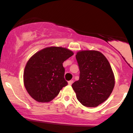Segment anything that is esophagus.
Returning a JSON list of instances; mask_svg holds the SVG:
<instances>
[{"mask_svg":"<svg viewBox=\"0 0 133 133\" xmlns=\"http://www.w3.org/2000/svg\"><path fill=\"white\" fill-rule=\"evenodd\" d=\"M73 83V80H71L69 81H68V84L69 85H72V84Z\"/></svg>","mask_w":133,"mask_h":133,"instance_id":"obj_1","label":"esophagus"}]
</instances>
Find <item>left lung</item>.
Segmentation results:
<instances>
[{
	"label": "left lung",
	"instance_id": "obj_1",
	"mask_svg": "<svg viewBox=\"0 0 133 133\" xmlns=\"http://www.w3.org/2000/svg\"><path fill=\"white\" fill-rule=\"evenodd\" d=\"M80 71L79 79L72 84L77 100L83 106L96 107L111 95L114 77L110 64L96 51L78 52L76 56Z\"/></svg>",
	"mask_w": 133,
	"mask_h": 133
}]
</instances>
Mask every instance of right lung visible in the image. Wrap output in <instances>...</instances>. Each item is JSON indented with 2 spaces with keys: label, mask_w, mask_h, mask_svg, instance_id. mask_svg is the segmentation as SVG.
I'll list each match as a JSON object with an SVG mask.
<instances>
[{
  "label": "right lung",
  "mask_w": 133,
  "mask_h": 133,
  "mask_svg": "<svg viewBox=\"0 0 133 133\" xmlns=\"http://www.w3.org/2000/svg\"><path fill=\"white\" fill-rule=\"evenodd\" d=\"M73 52L61 47H47L37 52L27 62L24 82L29 95L38 102L47 103L68 85L63 62Z\"/></svg>",
  "instance_id": "1"
}]
</instances>
